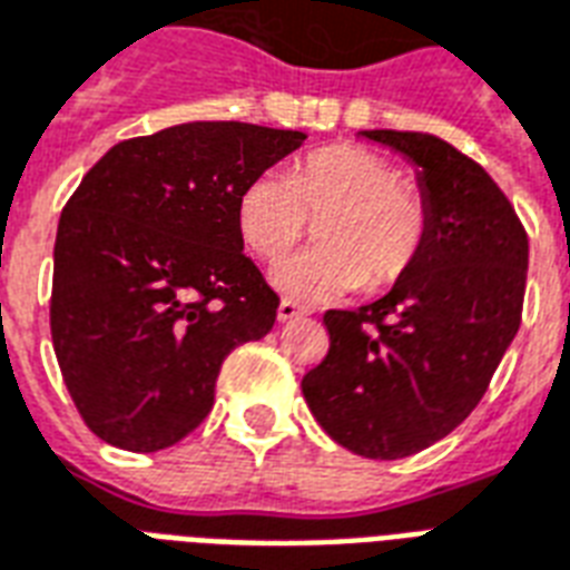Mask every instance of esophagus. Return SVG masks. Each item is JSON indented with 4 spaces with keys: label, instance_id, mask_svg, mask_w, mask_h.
I'll return each instance as SVG.
<instances>
[{
    "label": "esophagus",
    "instance_id": "34e87169",
    "mask_svg": "<svg viewBox=\"0 0 570 570\" xmlns=\"http://www.w3.org/2000/svg\"><path fill=\"white\" fill-rule=\"evenodd\" d=\"M298 317H307V307L293 302V298H284L281 307H277V320H281V323H289V320H298Z\"/></svg>",
    "mask_w": 570,
    "mask_h": 570
}]
</instances>
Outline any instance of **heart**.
Segmentation results:
<instances>
[{
	"label": "heart",
	"mask_w": 570,
	"mask_h": 570,
	"mask_svg": "<svg viewBox=\"0 0 570 570\" xmlns=\"http://www.w3.org/2000/svg\"><path fill=\"white\" fill-rule=\"evenodd\" d=\"M311 220L320 244L284 259L274 281L286 296L332 302L360 286L383 293L414 272L432 210L423 189L402 180L386 156L360 145L311 150L289 175H256L235 208L244 247L263 263L281 259Z\"/></svg>",
	"instance_id": "1"
}]
</instances>
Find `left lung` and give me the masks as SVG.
I'll return each mask as SVG.
<instances>
[{"label":"left lung","mask_w":570,"mask_h":570,"mask_svg":"<svg viewBox=\"0 0 570 570\" xmlns=\"http://www.w3.org/2000/svg\"><path fill=\"white\" fill-rule=\"evenodd\" d=\"M420 168L432 229L414 272L356 311H326L328 353L302 381L332 441L404 459L483 399L522 320L529 235L471 156L429 132L365 129Z\"/></svg>","instance_id":"left-lung-1"}]
</instances>
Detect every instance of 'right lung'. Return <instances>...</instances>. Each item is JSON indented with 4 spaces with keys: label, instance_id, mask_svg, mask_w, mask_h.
Masks as SVG:
<instances>
[{
    "label": "right lung",
    "instance_id": "right-lung-1",
    "mask_svg": "<svg viewBox=\"0 0 570 570\" xmlns=\"http://www.w3.org/2000/svg\"><path fill=\"white\" fill-rule=\"evenodd\" d=\"M302 141L199 120L120 141L83 175L53 244L50 338L92 435L178 444L210 414L223 360L272 332L281 298L244 256L235 208Z\"/></svg>",
    "mask_w": 570,
    "mask_h": 570
}]
</instances>
